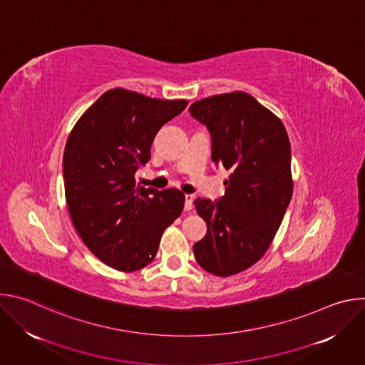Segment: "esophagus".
<instances>
[{"label": "esophagus", "instance_id": "esophagus-1", "mask_svg": "<svg viewBox=\"0 0 365 365\" xmlns=\"http://www.w3.org/2000/svg\"><path fill=\"white\" fill-rule=\"evenodd\" d=\"M193 200L195 196L193 195H185V211H190L193 207Z\"/></svg>", "mask_w": 365, "mask_h": 365}]
</instances>
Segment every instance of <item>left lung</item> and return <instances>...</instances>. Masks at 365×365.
Masks as SVG:
<instances>
[{
    "instance_id": "obj_1",
    "label": "left lung",
    "mask_w": 365,
    "mask_h": 365,
    "mask_svg": "<svg viewBox=\"0 0 365 365\" xmlns=\"http://www.w3.org/2000/svg\"><path fill=\"white\" fill-rule=\"evenodd\" d=\"M189 111L211 133L212 162L231 172L220 200L193 202L207 227L193 254L203 270L228 277L264 255L283 221L293 193L290 141L280 118L241 91L196 101Z\"/></svg>"
}]
</instances>
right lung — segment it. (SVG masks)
<instances>
[{
  "instance_id": "1",
  "label": "right lung",
  "mask_w": 365,
  "mask_h": 365,
  "mask_svg": "<svg viewBox=\"0 0 365 365\" xmlns=\"http://www.w3.org/2000/svg\"><path fill=\"white\" fill-rule=\"evenodd\" d=\"M187 101L159 99L123 88L102 93L72 128L63 153L72 224L102 263L135 272L151 263L165 230L182 214L179 189L135 185L158 131Z\"/></svg>"
}]
</instances>
